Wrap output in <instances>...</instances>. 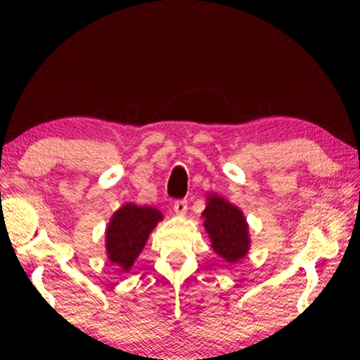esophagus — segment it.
I'll use <instances>...</instances> for the list:
<instances>
[{
    "mask_svg": "<svg viewBox=\"0 0 360 360\" xmlns=\"http://www.w3.org/2000/svg\"><path fill=\"white\" fill-rule=\"evenodd\" d=\"M186 210H188V203H186L185 200H176L174 203V211L175 214H180L184 216L186 213Z\"/></svg>",
    "mask_w": 360,
    "mask_h": 360,
    "instance_id": "esophagus-1",
    "label": "esophagus"
}]
</instances>
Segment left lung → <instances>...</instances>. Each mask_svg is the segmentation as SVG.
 <instances>
[{
    "instance_id": "8db88e82",
    "label": "left lung",
    "mask_w": 360,
    "mask_h": 360,
    "mask_svg": "<svg viewBox=\"0 0 360 360\" xmlns=\"http://www.w3.org/2000/svg\"><path fill=\"white\" fill-rule=\"evenodd\" d=\"M201 216L211 245L224 262L234 264L248 254L250 245L249 228L238 206L218 195H210Z\"/></svg>"
}]
</instances>
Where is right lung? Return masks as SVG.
I'll use <instances>...</instances> for the list:
<instances>
[{
    "instance_id": "right-lung-1",
    "label": "right lung",
    "mask_w": 360,
    "mask_h": 360,
    "mask_svg": "<svg viewBox=\"0 0 360 360\" xmlns=\"http://www.w3.org/2000/svg\"><path fill=\"white\" fill-rule=\"evenodd\" d=\"M164 216L152 206L122 205L106 228V254L111 264L127 272L142 252L149 234Z\"/></svg>"
}]
</instances>
